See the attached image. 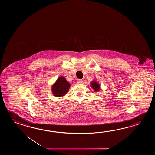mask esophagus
Listing matches in <instances>:
<instances>
[{"label": "esophagus", "mask_w": 155, "mask_h": 155, "mask_svg": "<svg viewBox=\"0 0 155 155\" xmlns=\"http://www.w3.org/2000/svg\"><path fill=\"white\" fill-rule=\"evenodd\" d=\"M77 83L78 84H82L83 83V81H82V80H81V79H78L77 80Z\"/></svg>", "instance_id": "obj_1"}]
</instances>
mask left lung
I'll use <instances>...</instances> for the list:
<instances>
[{
	"instance_id": "obj_1",
	"label": "left lung",
	"mask_w": 155,
	"mask_h": 155,
	"mask_svg": "<svg viewBox=\"0 0 155 155\" xmlns=\"http://www.w3.org/2000/svg\"><path fill=\"white\" fill-rule=\"evenodd\" d=\"M90 86L91 87V88L95 91V92H98L100 91V90H101V87L99 84V83L96 80H94L90 82Z\"/></svg>"
}]
</instances>
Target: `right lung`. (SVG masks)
<instances>
[{"instance_id":"1","label":"right lung","mask_w":155,"mask_h":155,"mask_svg":"<svg viewBox=\"0 0 155 155\" xmlns=\"http://www.w3.org/2000/svg\"><path fill=\"white\" fill-rule=\"evenodd\" d=\"M70 86V84L68 82L65 77L60 76L53 84L51 87L53 95L58 97L64 96L68 92Z\"/></svg>"}]
</instances>
